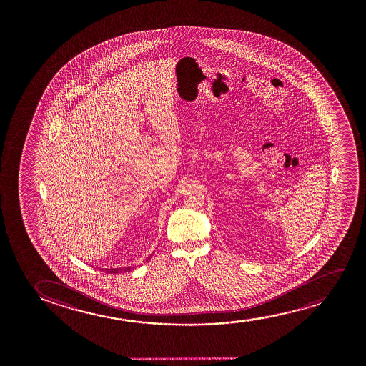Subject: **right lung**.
Listing matches in <instances>:
<instances>
[{
    "instance_id": "obj_1",
    "label": "right lung",
    "mask_w": 366,
    "mask_h": 366,
    "mask_svg": "<svg viewBox=\"0 0 366 366\" xmlns=\"http://www.w3.org/2000/svg\"><path fill=\"white\" fill-rule=\"evenodd\" d=\"M150 260V257H147L146 261ZM101 271H104L106 274H120V272H127V271L132 270V267L131 266H127V267H112V269H102L100 267Z\"/></svg>"
}]
</instances>
